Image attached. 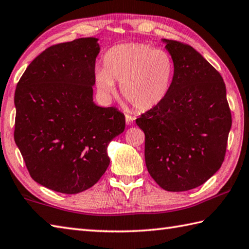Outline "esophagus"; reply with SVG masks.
<instances>
[{
	"instance_id": "esophagus-1",
	"label": "esophagus",
	"mask_w": 249,
	"mask_h": 249,
	"mask_svg": "<svg viewBox=\"0 0 249 249\" xmlns=\"http://www.w3.org/2000/svg\"><path fill=\"white\" fill-rule=\"evenodd\" d=\"M125 120H126V124L131 125V124H133L135 118H134V116L129 115V114H125Z\"/></svg>"
}]
</instances>
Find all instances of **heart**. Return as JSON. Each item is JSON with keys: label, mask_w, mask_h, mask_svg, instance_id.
<instances>
[{"label": "heart", "mask_w": 249, "mask_h": 249, "mask_svg": "<svg viewBox=\"0 0 249 249\" xmlns=\"http://www.w3.org/2000/svg\"><path fill=\"white\" fill-rule=\"evenodd\" d=\"M104 67L96 70L97 89L106 96L120 83L123 98L137 110L158 106L172 85L175 65L172 56L143 43L120 44L106 53Z\"/></svg>", "instance_id": "1"}]
</instances>
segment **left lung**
<instances>
[{
    "instance_id": "left-lung-1",
    "label": "left lung",
    "mask_w": 249,
    "mask_h": 249,
    "mask_svg": "<svg viewBox=\"0 0 249 249\" xmlns=\"http://www.w3.org/2000/svg\"><path fill=\"white\" fill-rule=\"evenodd\" d=\"M163 41L175 65L172 85L136 123L145 136L150 176L166 191L181 192L201 186L221 167L232 116L220 73L192 46Z\"/></svg>"
}]
</instances>
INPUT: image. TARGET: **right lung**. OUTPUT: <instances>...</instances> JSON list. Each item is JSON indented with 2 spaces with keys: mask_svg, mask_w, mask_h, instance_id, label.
<instances>
[{
  "mask_svg": "<svg viewBox=\"0 0 249 249\" xmlns=\"http://www.w3.org/2000/svg\"><path fill=\"white\" fill-rule=\"evenodd\" d=\"M95 37L46 48L23 72L15 91L14 138L34 181L76 194L109 166L107 149L125 129V116L92 101Z\"/></svg>",
  "mask_w": 249,
  "mask_h": 249,
  "instance_id": "add662e5",
  "label": "right lung"
}]
</instances>
